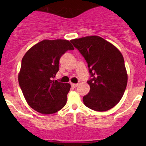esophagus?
<instances>
[{
  "instance_id": "34e87169",
  "label": "esophagus",
  "mask_w": 146,
  "mask_h": 146,
  "mask_svg": "<svg viewBox=\"0 0 146 146\" xmlns=\"http://www.w3.org/2000/svg\"><path fill=\"white\" fill-rule=\"evenodd\" d=\"M71 86H72L73 88H76L77 86H78V84H75V83H72V84H71Z\"/></svg>"
}]
</instances>
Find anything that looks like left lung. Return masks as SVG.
<instances>
[{"instance_id":"8db88e82","label":"left lung","mask_w":146,"mask_h":146,"mask_svg":"<svg viewBox=\"0 0 146 146\" xmlns=\"http://www.w3.org/2000/svg\"><path fill=\"white\" fill-rule=\"evenodd\" d=\"M88 63L92 79L88 81L90 92L83 102L96 111H107L115 106L126 90L128 74L123 55L116 47L98 36L70 41Z\"/></svg>"}]
</instances>
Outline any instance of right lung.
Instances as JSON below:
<instances>
[{"label":"right lung","mask_w":146,"mask_h":146,"mask_svg":"<svg viewBox=\"0 0 146 146\" xmlns=\"http://www.w3.org/2000/svg\"><path fill=\"white\" fill-rule=\"evenodd\" d=\"M74 50L66 39H44L33 45L22 59L18 81L27 103L36 111L52 114L65 106L69 83L52 80L59 70V60Z\"/></svg>","instance_id":"add662e5"}]
</instances>
